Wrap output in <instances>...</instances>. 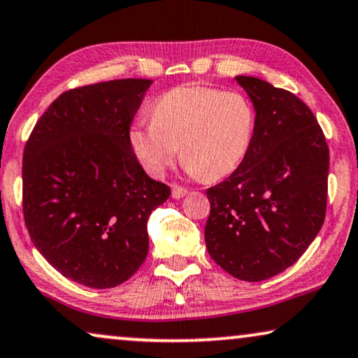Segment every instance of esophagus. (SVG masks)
<instances>
[{
  "label": "esophagus",
  "mask_w": 358,
  "mask_h": 358,
  "mask_svg": "<svg viewBox=\"0 0 358 358\" xmlns=\"http://www.w3.org/2000/svg\"><path fill=\"white\" fill-rule=\"evenodd\" d=\"M187 193H188V189L185 187H180V185H173V187H171V196H173L175 199L183 198Z\"/></svg>",
  "instance_id": "34e87169"
}]
</instances>
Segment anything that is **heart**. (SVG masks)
<instances>
[{"mask_svg":"<svg viewBox=\"0 0 358 358\" xmlns=\"http://www.w3.org/2000/svg\"><path fill=\"white\" fill-rule=\"evenodd\" d=\"M255 111L237 92L183 85L157 99L152 122H137L131 147L150 175L160 176L182 147V164L206 182L231 175L249 154Z\"/></svg>","mask_w":358,"mask_h":358,"instance_id":"obj_1","label":"heart"}]
</instances>
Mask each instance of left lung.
Returning <instances> with one entry per match:
<instances>
[{"instance_id": "8db88e82", "label": "left lung", "mask_w": 358, "mask_h": 358, "mask_svg": "<svg viewBox=\"0 0 358 358\" xmlns=\"http://www.w3.org/2000/svg\"><path fill=\"white\" fill-rule=\"evenodd\" d=\"M255 106V132L239 169L206 189L209 255L244 282L292 266L321 231L327 208L329 147L296 94L237 76Z\"/></svg>"}]
</instances>
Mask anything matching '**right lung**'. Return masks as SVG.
<instances>
[{
  "mask_svg": "<svg viewBox=\"0 0 358 358\" xmlns=\"http://www.w3.org/2000/svg\"><path fill=\"white\" fill-rule=\"evenodd\" d=\"M150 83L124 78L62 93L24 147L22 214L32 244L88 288H114L139 270L149 252L147 219L170 196L129 141Z\"/></svg>",
  "mask_w": 358,
  "mask_h": 358,
  "instance_id": "obj_1",
  "label": "right lung"
}]
</instances>
